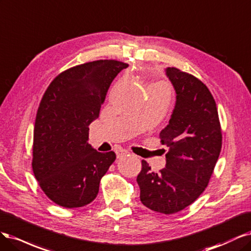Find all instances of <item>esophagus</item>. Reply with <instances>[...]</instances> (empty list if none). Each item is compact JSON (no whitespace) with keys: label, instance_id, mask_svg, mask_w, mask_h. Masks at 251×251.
Here are the masks:
<instances>
[{"label":"esophagus","instance_id":"esophagus-1","mask_svg":"<svg viewBox=\"0 0 251 251\" xmlns=\"http://www.w3.org/2000/svg\"><path fill=\"white\" fill-rule=\"evenodd\" d=\"M115 152H116V154H117V157H118V158L122 157V156H124V155H127L128 153H129L128 150L123 149V148H117Z\"/></svg>","mask_w":251,"mask_h":251}]
</instances>
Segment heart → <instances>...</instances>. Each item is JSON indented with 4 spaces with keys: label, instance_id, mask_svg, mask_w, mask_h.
Listing matches in <instances>:
<instances>
[{
    "label": "heart",
    "instance_id": "heart-1",
    "mask_svg": "<svg viewBox=\"0 0 251 251\" xmlns=\"http://www.w3.org/2000/svg\"><path fill=\"white\" fill-rule=\"evenodd\" d=\"M151 86H160V87H165V88H167L168 90V87H167V85L165 84V83H163V82H157V83H154V84H152ZM150 86V87H151ZM169 91V90H168Z\"/></svg>",
    "mask_w": 251,
    "mask_h": 251
}]
</instances>
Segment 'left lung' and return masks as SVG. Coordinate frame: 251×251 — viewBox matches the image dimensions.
Listing matches in <instances>:
<instances>
[{
	"instance_id": "8db88e82",
	"label": "left lung",
	"mask_w": 251,
	"mask_h": 251,
	"mask_svg": "<svg viewBox=\"0 0 251 251\" xmlns=\"http://www.w3.org/2000/svg\"><path fill=\"white\" fill-rule=\"evenodd\" d=\"M176 103L159 133L169 148L166 168L152 172L146 160L136 181L142 203L152 211L175 214L192 204L207 187L222 147L219 116L206 85L189 73L167 68Z\"/></svg>"
}]
</instances>
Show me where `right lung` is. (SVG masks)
Masks as SVG:
<instances>
[{"instance_id": "add662e5", "label": "right lung", "mask_w": 251, "mask_h": 251, "mask_svg": "<svg viewBox=\"0 0 251 251\" xmlns=\"http://www.w3.org/2000/svg\"><path fill=\"white\" fill-rule=\"evenodd\" d=\"M127 63L106 59L64 71L48 86L37 109L32 169L39 187L56 204L84 206L97 197L100 180L116 159L88 144L112 80Z\"/></svg>"}]
</instances>
